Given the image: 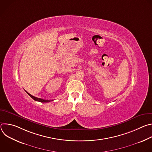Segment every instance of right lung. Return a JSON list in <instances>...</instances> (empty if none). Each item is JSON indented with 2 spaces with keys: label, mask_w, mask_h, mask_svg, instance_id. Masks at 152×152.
I'll list each match as a JSON object with an SVG mask.
<instances>
[{
  "label": "right lung",
  "mask_w": 152,
  "mask_h": 152,
  "mask_svg": "<svg viewBox=\"0 0 152 152\" xmlns=\"http://www.w3.org/2000/svg\"><path fill=\"white\" fill-rule=\"evenodd\" d=\"M26 92L28 93V94L32 99H34V100H35V101L39 102H43V103H47V102H49L50 101V100H45V99H39V98L34 97V96H32L31 94H30L29 93H28L27 91H26Z\"/></svg>",
  "instance_id": "right-lung-1"
}]
</instances>
